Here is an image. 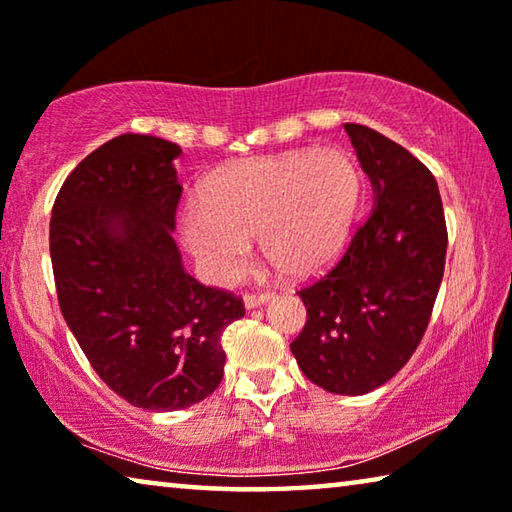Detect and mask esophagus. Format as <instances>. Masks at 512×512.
<instances>
[{"label":"esophagus","mask_w":512,"mask_h":512,"mask_svg":"<svg viewBox=\"0 0 512 512\" xmlns=\"http://www.w3.org/2000/svg\"><path fill=\"white\" fill-rule=\"evenodd\" d=\"M271 298H273L271 291H264V293H248V296L244 298V305H246L248 309H255V307H259V305H264V302H268Z\"/></svg>","instance_id":"esophagus-1"}]
</instances>
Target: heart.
<instances>
[{"mask_svg": "<svg viewBox=\"0 0 512 512\" xmlns=\"http://www.w3.org/2000/svg\"><path fill=\"white\" fill-rule=\"evenodd\" d=\"M361 194L348 153L316 149L232 164L183 207L178 230L203 273L232 284L253 257L250 239L275 271L311 277L348 244Z\"/></svg>", "mask_w": 512, "mask_h": 512, "instance_id": "obj_1", "label": "heart"}]
</instances>
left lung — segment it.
<instances>
[{
	"label": "left lung",
	"instance_id": "1",
	"mask_svg": "<svg viewBox=\"0 0 512 512\" xmlns=\"http://www.w3.org/2000/svg\"><path fill=\"white\" fill-rule=\"evenodd\" d=\"M345 133L375 203L339 262L298 291L307 323L291 352L327 393L363 395L395 377L422 341L447 225L436 178L415 155L368 126L345 124Z\"/></svg>",
	"mask_w": 512,
	"mask_h": 512
}]
</instances>
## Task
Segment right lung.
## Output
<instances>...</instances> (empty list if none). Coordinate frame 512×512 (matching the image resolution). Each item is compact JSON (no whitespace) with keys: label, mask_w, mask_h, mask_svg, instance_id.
<instances>
[{"label":"right lung","mask_w":512,"mask_h":512,"mask_svg":"<svg viewBox=\"0 0 512 512\" xmlns=\"http://www.w3.org/2000/svg\"><path fill=\"white\" fill-rule=\"evenodd\" d=\"M178 144L126 133L79 162L56 196L49 250L58 305L110 391L178 411L221 384L223 329L241 298L185 271L171 232Z\"/></svg>","instance_id":"add662e5"}]
</instances>
